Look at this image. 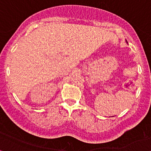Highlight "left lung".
Returning <instances> with one entry per match:
<instances>
[{
    "mask_svg": "<svg viewBox=\"0 0 151 151\" xmlns=\"http://www.w3.org/2000/svg\"><path fill=\"white\" fill-rule=\"evenodd\" d=\"M126 42H127V41H126Z\"/></svg>",
    "mask_w": 151,
    "mask_h": 151,
    "instance_id": "8db88e82",
    "label": "left lung"
}]
</instances>
